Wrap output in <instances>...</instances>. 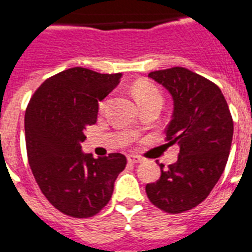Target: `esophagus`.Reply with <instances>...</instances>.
I'll return each mask as SVG.
<instances>
[{
  "mask_svg": "<svg viewBox=\"0 0 252 252\" xmlns=\"http://www.w3.org/2000/svg\"><path fill=\"white\" fill-rule=\"evenodd\" d=\"M143 158L141 156H137V155H129L128 156V161L130 164H138V162H142Z\"/></svg>",
  "mask_w": 252,
  "mask_h": 252,
  "instance_id": "1",
  "label": "esophagus"
}]
</instances>
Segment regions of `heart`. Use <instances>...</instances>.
I'll list each match as a JSON object with an SVG mask.
<instances>
[{
  "label": "heart",
  "mask_w": 252,
  "mask_h": 252,
  "mask_svg": "<svg viewBox=\"0 0 252 252\" xmlns=\"http://www.w3.org/2000/svg\"><path fill=\"white\" fill-rule=\"evenodd\" d=\"M132 92L136 101L139 103V106H142L147 102H151V101H161V94H160L158 88L147 79L137 80L136 83L133 84ZM105 105H106V98L101 100L100 103H98L101 110L105 107Z\"/></svg>",
  "instance_id": "obj_1"
}]
</instances>
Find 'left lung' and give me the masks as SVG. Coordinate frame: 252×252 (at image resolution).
<instances>
[{
	"instance_id": "1",
	"label": "left lung",
	"mask_w": 252,
	"mask_h": 252,
	"mask_svg": "<svg viewBox=\"0 0 252 252\" xmlns=\"http://www.w3.org/2000/svg\"><path fill=\"white\" fill-rule=\"evenodd\" d=\"M174 101L166 126L168 145L179 146L178 160L164 168L155 183L146 186L150 201L169 214L196 208L217 185L229 156L233 119L220 88L211 80L175 66L151 71Z\"/></svg>"
}]
</instances>
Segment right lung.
<instances>
[{
	"label": "right lung",
	"instance_id": "1",
	"mask_svg": "<svg viewBox=\"0 0 252 252\" xmlns=\"http://www.w3.org/2000/svg\"><path fill=\"white\" fill-rule=\"evenodd\" d=\"M122 74L71 67L38 87L25 111V145L38 187L54 208L73 218L98 214L126 165L123 154L94 158L83 154L84 132L97 122L98 101Z\"/></svg>",
	"mask_w": 252,
	"mask_h": 252
}]
</instances>
